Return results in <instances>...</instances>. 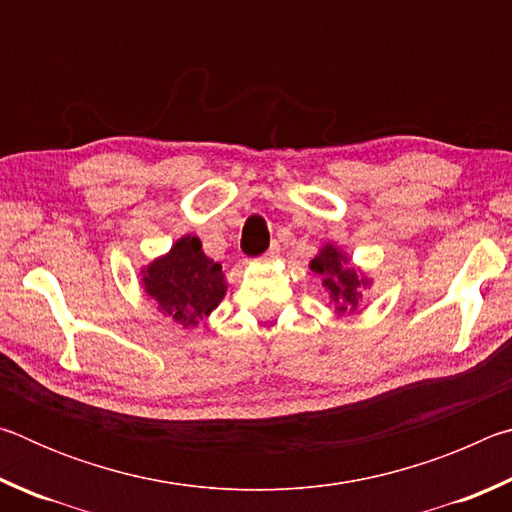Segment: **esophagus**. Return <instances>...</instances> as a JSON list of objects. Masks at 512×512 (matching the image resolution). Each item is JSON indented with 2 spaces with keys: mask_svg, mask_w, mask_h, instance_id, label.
<instances>
[{
  "mask_svg": "<svg viewBox=\"0 0 512 512\" xmlns=\"http://www.w3.org/2000/svg\"><path fill=\"white\" fill-rule=\"evenodd\" d=\"M277 253H280V248H277V244H275V246L268 248L262 257H259V262H264V264L273 262V259H277Z\"/></svg>",
  "mask_w": 512,
  "mask_h": 512,
  "instance_id": "34e87169",
  "label": "esophagus"
}]
</instances>
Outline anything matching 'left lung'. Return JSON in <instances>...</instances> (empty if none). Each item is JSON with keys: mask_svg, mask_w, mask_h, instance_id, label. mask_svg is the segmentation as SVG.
Listing matches in <instances>:
<instances>
[{"mask_svg": "<svg viewBox=\"0 0 512 512\" xmlns=\"http://www.w3.org/2000/svg\"><path fill=\"white\" fill-rule=\"evenodd\" d=\"M309 268L323 277V287L334 302L336 314H354L363 300V291L370 287V277L361 273L352 259L339 246L325 244L311 259Z\"/></svg>", "mask_w": 512, "mask_h": 512, "instance_id": "1", "label": "left lung"}]
</instances>
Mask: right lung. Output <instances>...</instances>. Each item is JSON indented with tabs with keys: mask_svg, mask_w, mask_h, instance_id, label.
<instances>
[{
	"mask_svg": "<svg viewBox=\"0 0 512 512\" xmlns=\"http://www.w3.org/2000/svg\"><path fill=\"white\" fill-rule=\"evenodd\" d=\"M142 287L162 316L183 327H196L219 307L228 282L221 264L203 253L201 239L185 235L169 253L142 268Z\"/></svg>",
	"mask_w": 512,
	"mask_h": 512,
	"instance_id": "1",
	"label": "right lung"
}]
</instances>
